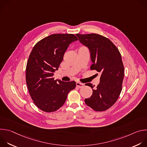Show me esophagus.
<instances>
[{
	"label": "esophagus",
	"instance_id": "obj_1",
	"mask_svg": "<svg viewBox=\"0 0 147 147\" xmlns=\"http://www.w3.org/2000/svg\"><path fill=\"white\" fill-rule=\"evenodd\" d=\"M76 86H77V87H78L79 88H81L83 87L84 84H82V83L79 82H76Z\"/></svg>",
	"mask_w": 147,
	"mask_h": 147
}]
</instances>
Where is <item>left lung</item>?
Listing matches in <instances>:
<instances>
[{"label": "left lung", "instance_id": "8db88e82", "mask_svg": "<svg viewBox=\"0 0 147 147\" xmlns=\"http://www.w3.org/2000/svg\"><path fill=\"white\" fill-rule=\"evenodd\" d=\"M76 36L90 51L92 63L90 69L101 73L96 88L91 83L86 84L92 88L93 92L85 103L95 111H105L116 102L121 91L124 71L121 55L112 41L100 35L77 34Z\"/></svg>", "mask_w": 147, "mask_h": 147}]
</instances>
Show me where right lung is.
<instances>
[{"instance_id": "add662e5", "label": "right lung", "mask_w": 147, "mask_h": 147, "mask_svg": "<svg viewBox=\"0 0 147 147\" xmlns=\"http://www.w3.org/2000/svg\"><path fill=\"white\" fill-rule=\"evenodd\" d=\"M74 34H55L39 40L34 47L26 66V82L35 105L46 112L61 108L68 93L74 89V81L54 80L69 45L77 40Z\"/></svg>"}]
</instances>
